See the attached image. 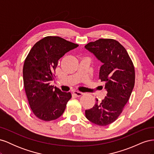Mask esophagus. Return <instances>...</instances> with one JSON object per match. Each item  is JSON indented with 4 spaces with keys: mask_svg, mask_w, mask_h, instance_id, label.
I'll use <instances>...</instances> for the list:
<instances>
[{
    "mask_svg": "<svg viewBox=\"0 0 154 154\" xmlns=\"http://www.w3.org/2000/svg\"><path fill=\"white\" fill-rule=\"evenodd\" d=\"M73 94L75 96H78V97H80V96H82L83 94V93L82 92H80V91H75L73 92Z\"/></svg>",
    "mask_w": 154,
    "mask_h": 154,
    "instance_id": "1",
    "label": "esophagus"
}]
</instances>
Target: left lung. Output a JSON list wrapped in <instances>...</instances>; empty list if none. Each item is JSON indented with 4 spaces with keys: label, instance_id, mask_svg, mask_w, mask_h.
Listing matches in <instances>:
<instances>
[{
    "label": "left lung",
    "instance_id": "1",
    "mask_svg": "<svg viewBox=\"0 0 154 154\" xmlns=\"http://www.w3.org/2000/svg\"><path fill=\"white\" fill-rule=\"evenodd\" d=\"M85 48L103 63L100 79L107 92L103 100L96 99L94 106L85 110V116L91 122L104 127L118 119L130 98L135 83L134 66L127 50L116 40L100 38Z\"/></svg>",
    "mask_w": 154,
    "mask_h": 154
}]
</instances>
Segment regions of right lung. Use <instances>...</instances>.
Returning <instances> with one entry per match:
<instances>
[{
    "label": "right lung",
    "mask_w": 154,
    "mask_h": 154,
    "mask_svg": "<svg viewBox=\"0 0 154 154\" xmlns=\"http://www.w3.org/2000/svg\"><path fill=\"white\" fill-rule=\"evenodd\" d=\"M78 44L61 37L48 36L33 45L23 67L26 94L32 112L45 122L58 119L62 115L71 98V92H62L51 85L58 60Z\"/></svg>",
    "instance_id": "add662e5"
}]
</instances>
